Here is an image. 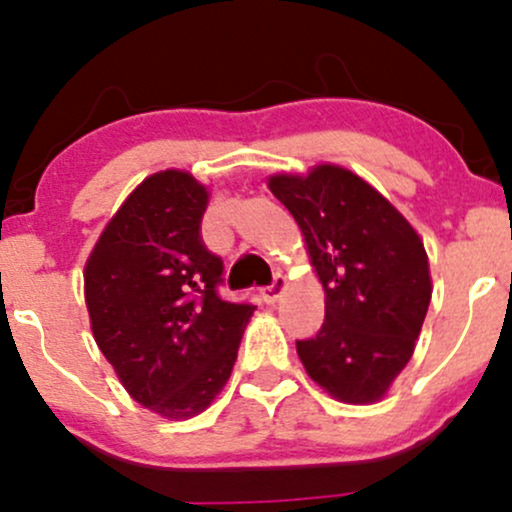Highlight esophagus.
Wrapping results in <instances>:
<instances>
[{
  "label": "esophagus",
  "instance_id": "esophagus-1",
  "mask_svg": "<svg viewBox=\"0 0 512 512\" xmlns=\"http://www.w3.org/2000/svg\"><path fill=\"white\" fill-rule=\"evenodd\" d=\"M284 291H286V279L281 274H276L274 281H272V286H264V289L260 291L262 293V301L269 303V305H274L281 296H284Z\"/></svg>",
  "mask_w": 512,
  "mask_h": 512
}]
</instances>
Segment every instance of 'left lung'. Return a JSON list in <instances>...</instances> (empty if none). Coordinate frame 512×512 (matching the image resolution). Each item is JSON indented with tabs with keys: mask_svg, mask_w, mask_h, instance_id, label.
<instances>
[{
	"mask_svg": "<svg viewBox=\"0 0 512 512\" xmlns=\"http://www.w3.org/2000/svg\"><path fill=\"white\" fill-rule=\"evenodd\" d=\"M325 289V325L296 342L305 373L344 404L380 402L414 354L431 303V269L416 228L354 170L317 163L274 173Z\"/></svg>",
	"mask_w": 512,
	"mask_h": 512,
	"instance_id": "left-lung-1",
	"label": "left lung"
}]
</instances>
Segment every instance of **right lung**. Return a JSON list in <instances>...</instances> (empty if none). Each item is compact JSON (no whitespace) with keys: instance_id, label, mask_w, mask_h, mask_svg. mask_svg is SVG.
Here are the masks:
<instances>
[{"instance_id":"1","label":"right lung","mask_w":512,"mask_h":512,"mask_svg":"<svg viewBox=\"0 0 512 512\" xmlns=\"http://www.w3.org/2000/svg\"><path fill=\"white\" fill-rule=\"evenodd\" d=\"M209 197L187 170L149 175L105 223L84 267L98 349L127 395L168 421L214 402L255 313L216 293L223 262L199 236Z\"/></svg>"}]
</instances>
